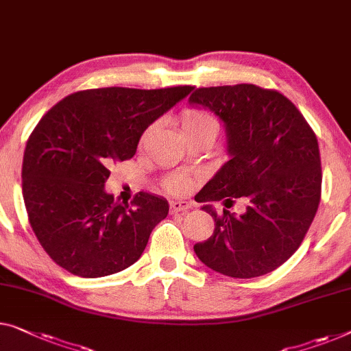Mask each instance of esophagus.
<instances>
[{"label":"esophagus","instance_id":"obj_1","mask_svg":"<svg viewBox=\"0 0 351 351\" xmlns=\"http://www.w3.org/2000/svg\"><path fill=\"white\" fill-rule=\"evenodd\" d=\"M192 208V203L189 202H170V211L171 213H180V211H187V209Z\"/></svg>","mask_w":351,"mask_h":351}]
</instances>
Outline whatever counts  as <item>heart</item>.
<instances>
[{"label": "heart", "instance_id": "obj_1", "mask_svg": "<svg viewBox=\"0 0 351 351\" xmlns=\"http://www.w3.org/2000/svg\"><path fill=\"white\" fill-rule=\"evenodd\" d=\"M181 129L182 134H197V132H217V123L211 114L203 110H186L181 114ZM191 181L184 176H173L169 180V191L173 193H182L187 191Z\"/></svg>", "mask_w": 351, "mask_h": 351}]
</instances>
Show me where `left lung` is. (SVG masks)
Returning a JSON list of instances; mask_svg holds the SVG:
<instances>
[{"label": "left lung", "mask_w": 351, "mask_h": 351, "mask_svg": "<svg viewBox=\"0 0 351 351\" xmlns=\"http://www.w3.org/2000/svg\"><path fill=\"white\" fill-rule=\"evenodd\" d=\"M189 107L223 123L228 160L200 191L214 232L193 245L208 268L237 279L268 274L304 239L322 192L315 134L284 94L255 85L198 88ZM244 197L246 211L219 217L208 201Z\"/></svg>", "instance_id": "obj_1"}]
</instances>
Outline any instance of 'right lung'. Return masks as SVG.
Instances as JSON below:
<instances>
[{"label":"right lung","instance_id":"add662e5","mask_svg":"<svg viewBox=\"0 0 351 351\" xmlns=\"http://www.w3.org/2000/svg\"><path fill=\"white\" fill-rule=\"evenodd\" d=\"M192 90L97 88L44 114L26 142L22 189L33 232L56 265L94 279L142 257L169 202L146 192L135 195L134 208L114 202L106 191L108 169L134 158L145 130Z\"/></svg>","mask_w":351,"mask_h":351}]
</instances>
